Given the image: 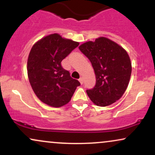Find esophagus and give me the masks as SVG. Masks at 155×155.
Returning a JSON list of instances; mask_svg holds the SVG:
<instances>
[{"mask_svg":"<svg viewBox=\"0 0 155 155\" xmlns=\"http://www.w3.org/2000/svg\"><path fill=\"white\" fill-rule=\"evenodd\" d=\"M79 80L80 83H81V84H83V79H82V77H80V79Z\"/></svg>","mask_w":155,"mask_h":155,"instance_id":"1","label":"esophagus"}]
</instances>
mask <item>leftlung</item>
Instances as JSON below:
<instances>
[{
    "label": "left lung",
    "instance_id": "8db88e82",
    "mask_svg": "<svg viewBox=\"0 0 155 155\" xmlns=\"http://www.w3.org/2000/svg\"><path fill=\"white\" fill-rule=\"evenodd\" d=\"M79 49L90 60L95 71V87L87 90L90 100L99 106H109L118 101L128 86L132 71L127 51L105 37L86 42Z\"/></svg>",
    "mask_w": 155,
    "mask_h": 155
}]
</instances>
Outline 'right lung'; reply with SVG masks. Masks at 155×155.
I'll return each mask as SVG.
<instances>
[{
  "label": "right lung",
  "instance_id": "obj_1",
  "mask_svg": "<svg viewBox=\"0 0 155 155\" xmlns=\"http://www.w3.org/2000/svg\"><path fill=\"white\" fill-rule=\"evenodd\" d=\"M79 44L54 33L32 47L27 67L28 79L35 94L44 104L56 108L67 104L80 85L61 65L62 60Z\"/></svg>",
  "mask_w": 155,
  "mask_h": 155
}]
</instances>
